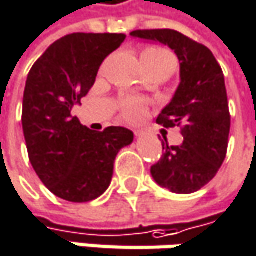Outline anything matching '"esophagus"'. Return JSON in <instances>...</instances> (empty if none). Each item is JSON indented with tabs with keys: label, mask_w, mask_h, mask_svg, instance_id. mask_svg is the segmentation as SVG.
Instances as JSON below:
<instances>
[{
	"label": "esophagus",
	"mask_w": 256,
	"mask_h": 256,
	"mask_svg": "<svg viewBox=\"0 0 256 256\" xmlns=\"http://www.w3.org/2000/svg\"><path fill=\"white\" fill-rule=\"evenodd\" d=\"M135 136H142V132L141 130H135Z\"/></svg>",
	"instance_id": "34e87169"
}]
</instances>
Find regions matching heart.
<instances>
[{"label":"heart","mask_w":256,"mask_h":256,"mask_svg":"<svg viewBox=\"0 0 256 256\" xmlns=\"http://www.w3.org/2000/svg\"><path fill=\"white\" fill-rule=\"evenodd\" d=\"M142 64H176L174 55L164 48H148L141 55ZM144 112V103L141 100H127L122 104V116L127 121H136Z\"/></svg>","instance_id":"1"}]
</instances>
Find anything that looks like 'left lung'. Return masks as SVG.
<instances>
[{
  "mask_svg": "<svg viewBox=\"0 0 256 256\" xmlns=\"http://www.w3.org/2000/svg\"><path fill=\"white\" fill-rule=\"evenodd\" d=\"M132 37L170 46L180 61V85L158 122L182 127L183 144L162 142L164 156L152 166L154 182L174 194H194L222 166L231 127L224 72L212 50L174 30H138Z\"/></svg>",
  "mask_w": 256,
  "mask_h": 256,
  "instance_id": "1",
  "label": "left lung"
}]
</instances>
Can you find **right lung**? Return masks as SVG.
I'll use <instances>...</instances> for the list:
<instances>
[{
  "instance_id": "right-lung-1",
  "label": "right lung",
  "mask_w": 256,
  "mask_h": 256,
  "mask_svg": "<svg viewBox=\"0 0 256 256\" xmlns=\"http://www.w3.org/2000/svg\"><path fill=\"white\" fill-rule=\"evenodd\" d=\"M124 34L74 32L52 43L31 67L22 104V129L30 162L58 198L88 202L109 188L118 152L134 142L126 127L91 130L72 116L96 82L103 60Z\"/></svg>"
}]
</instances>
